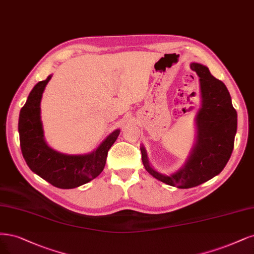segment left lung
<instances>
[{"mask_svg":"<svg viewBox=\"0 0 254 254\" xmlns=\"http://www.w3.org/2000/svg\"><path fill=\"white\" fill-rule=\"evenodd\" d=\"M190 67L199 76L203 105L196 118V145L185 167L172 176H163L150 167L145 149L141 150L145 169L155 179L178 188L200 185L225 168L233 150L238 127L237 110L225 84L211 75L204 65L192 63Z\"/></svg>","mask_w":254,"mask_h":254,"instance_id":"obj_1","label":"left lung"}]
</instances>
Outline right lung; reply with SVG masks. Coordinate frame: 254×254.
<instances>
[{
  "instance_id": "obj_1",
  "label": "right lung",
  "mask_w": 254,
  "mask_h": 254,
  "mask_svg": "<svg viewBox=\"0 0 254 254\" xmlns=\"http://www.w3.org/2000/svg\"><path fill=\"white\" fill-rule=\"evenodd\" d=\"M39 82L22 107L19 119L20 145L28 167L52 186L71 189L97 178L106 164L110 147L117 141L120 130L105 139L97 150L85 155H67L49 148L43 137L40 103L44 89L50 81Z\"/></svg>"
}]
</instances>
